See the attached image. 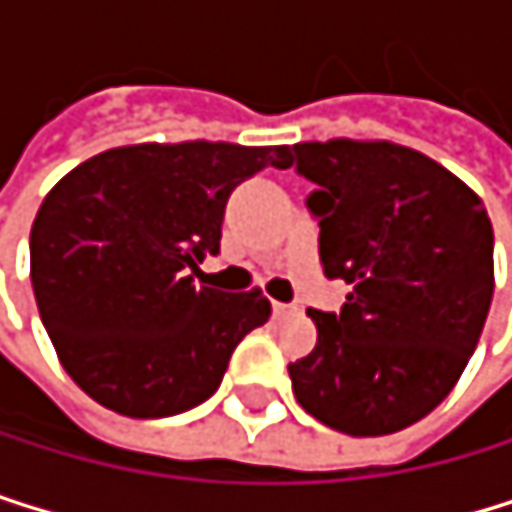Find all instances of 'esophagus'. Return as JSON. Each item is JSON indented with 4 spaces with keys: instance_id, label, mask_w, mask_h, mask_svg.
Returning a JSON list of instances; mask_svg holds the SVG:
<instances>
[{
    "instance_id": "34e87169",
    "label": "esophagus",
    "mask_w": 512,
    "mask_h": 512,
    "mask_svg": "<svg viewBox=\"0 0 512 512\" xmlns=\"http://www.w3.org/2000/svg\"><path fill=\"white\" fill-rule=\"evenodd\" d=\"M298 310V304H282V301H273V313L276 316H285V313H294Z\"/></svg>"
}]
</instances>
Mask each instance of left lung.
<instances>
[{
    "label": "left lung",
    "mask_w": 512,
    "mask_h": 512,
    "mask_svg": "<svg viewBox=\"0 0 512 512\" xmlns=\"http://www.w3.org/2000/svg\"><path fill=\"white\" fill-rule=\"evenodd\" d=\"M319 190V258L350 285L341 313L307 310L316 347L288 365L307 415L347 436L405 430L451 393L495 294L482 199L430 156L390 141L294 144Z\"/></svg>",
    "instance_id": "obj_1"
}]
</instances>
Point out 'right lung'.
I'll return each instance as SVG.
<instances>
[{"label": "right lung", "mask_w": 512, "mask_h": 512, "mask_svg": "<svg viewBox=\"0 0 512 512\" xmlns=\"http://www.w3.org/2000/svg\"><path fill=\"white\" fill-rule=\"evenodd\" d=\"M291 165V147L131 144L76 165L42 199L30 279L67 375L125 418H168L221 387L236 344L270 319L261 288L196 285L230 193Z\"/></svg>", "instance_id": "add662e5"}]
</instances>
